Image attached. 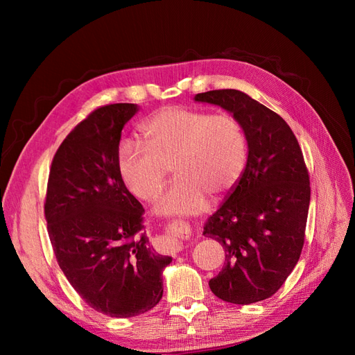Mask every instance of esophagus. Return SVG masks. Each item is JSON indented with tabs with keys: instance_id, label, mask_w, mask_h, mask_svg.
Wrapping results in <instances>:
<instances>
[{
	"instance_id": "1",
	"label": "esophagus",
	"mask_w": 355,
	"mask_h": 355,
	"mask_svg": "<svg viewBox=\"0 0 355 355\" xmlns=\"http://www.w3.org/2000/svg\"><path fill=\"white\" fill-rule=\"evenodd\" d=\"M184 249V243L179 241V240H173V241H168V253L171 256H176L179 252H182Z\"/></svg>"
}]
</instances>
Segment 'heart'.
<instances>
[{
	"label": "heart",
	"mask_w": 355,
	"mask_h": 355,
	"mask_svg": "<svg viewBox=\"0 0 355 355\" xmlns=\"http://www.w3.org/2000/svg\"><path fill=\"white\" fill-rule=\"evenodd\" d=\"M142 136L145 145L123 141L118 146V173L136 198L151 201L173 166L178 178L157 202L163 214L200 213L207 196H225L243 173L247 137L231 114L167 106L144 124Z\"/></svg>",
	"instance_id": "b5f03b06"
}]
</instances>
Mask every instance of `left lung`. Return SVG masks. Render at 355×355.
<instances>
[{
    "label": "left lung",
    "instance_id": "left-lung-1",
    "mask_svg": "<svg viewBox=\"0 0 355 355\" xmlns=\"http://www.w3.org/2000/svg\"><path fill=\"white\" fill-rule=\"evenodd\" d=\"M194 99L237 116L249 146L239 182L204 227L225 250L209 286L225 302H261L284 284L304 247L311 187L302 149L280 115L243 92L210 90Z\"/></svg>",
    "mask_w": 355,
    "mask_h": 355
}]
</instances>
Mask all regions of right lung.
<instances>
[{
  "instance_id": "add662e5",
  "label": "right lung",
  "mask_w": 355,
  "mask_h": 355,
  "mask_svg": "<svg viewBox=\"0 0 355 355\" xmlns=\"http://www.w3.org/2000/svg\"><path fill=\"white\" fill-rule=\"evenodd\" d=\"M135 103L99 106L73 127L51 161L44 216L60 270L83 300L127 318L163 297L161 256L142 232L144 207L118 173L116 151Z\"/></svg>"
}]
</instances>
